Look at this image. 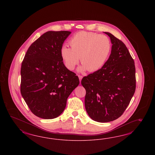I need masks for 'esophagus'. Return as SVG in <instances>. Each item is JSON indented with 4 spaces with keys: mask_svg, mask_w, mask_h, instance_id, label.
Returning a JSON list of instances; mask_svg holds the SVG:
<instances>
[{
    "mask_svg": "<svg viewBox=\"0 0 155 155\" xmlns=\"http://www.w3.org/2000/svg\"><path fill=\"white\" fill-rule=\"evenodd\" d=\"M78 78H79V80H80V81L81 82V80H82V76L81 75H78Z\"/></svg>",
    "mask_w": 155,
    "mask_h": 155,
    "instance_id": "obj_1",
    "label": "esophagus"
}]
</instances>
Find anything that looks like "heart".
<instances>
[{"mask_svg": "<svg viewBox=\"0 0 155 155\" xmlns=\"http://www.w3.org/2000/svg\"><path fill=\"white\" fill-rule=\"evenodd\" d=\"M69 47H61V57L66 68L73 71L79 63L80 71L94 72L99 70L107 60L111 50V42L106 35L92 32L81 31L70 40Z\"/></svg>", "mask_w": 155, "mask_h": 155, "instance_id": "1", "label": "heart"}]
</instances>
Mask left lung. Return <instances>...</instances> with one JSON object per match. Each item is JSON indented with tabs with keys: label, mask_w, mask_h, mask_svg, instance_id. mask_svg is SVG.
Segmentation results:
<instances>
[{
	"label": "left lung",
	"mask_w": 155,
	"mask_h": 155,
	"mask_svg": "<svg viewBox=\"0 0 155 155\" xmlns=\"http://www.w3.org/2000/svg\"><path fill=\"white\" fill-rule=\"evenodd\" d=\"M113 44L107 61L101 69L84 77L85 108L96 122H111L120 117L136 89L135 66L126 45L108 32Z\"/></svg>",
	"instance_id": "8db88e82"
}]
</instances>
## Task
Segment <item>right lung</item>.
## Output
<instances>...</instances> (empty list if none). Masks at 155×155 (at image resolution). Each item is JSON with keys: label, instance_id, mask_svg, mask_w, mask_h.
I'll list each match as a JSON object with an SVG mask.
<instances>
[{"label": "right lung", "instance_id": "1", "mask_svg": "<svg viewBox=\"0 0 155 155\" xmlns=\"http://www.w3.org/2000/svg\"><path fill=\"white\" fill-rule=\"evenodd\" d=\"M70 31H48L31 45L21 66L20 92L34 115L42 119L58 117L68 97L80 84L61 56Z\"/></svg>", "mask_w": 155, "mask_h": 155}]
</instances>
